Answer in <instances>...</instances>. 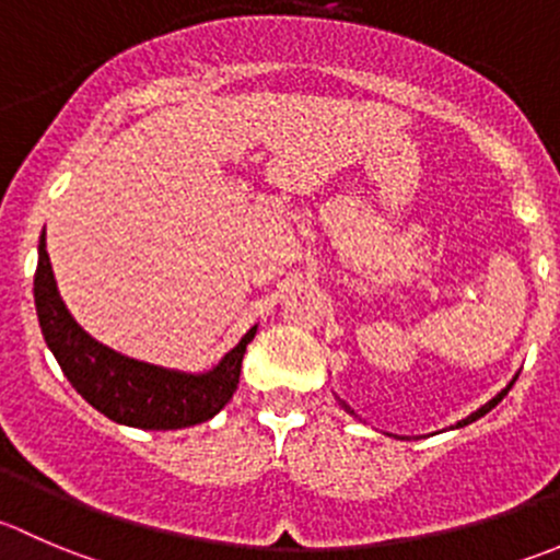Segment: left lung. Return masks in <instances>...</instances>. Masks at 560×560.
Wrapping results in <instances>:
<instances>
[{
  "mask_svg": "<svg viewBox=\"0 0 560 560\" xmlns=\"http://www.w3.org/2000/svg\"><path fill=\"white\" fill-rule=\"evenodd\" d=\"M512 385H514V380H512V383H509V385H506V388H503V390H501V394H498V396H492V399H490V401H487V405H481V407H479V410H476V412H470V416H468V418H463V421H457V424H454V430H459V427H468V424H474L476 418L487 416V412H490V410H492V407H495V405H498V401H501V399H503V396H506V394H509V388H512ZM345 410H347V412H352V410H350V407H347V405H345Z\"/></svg>",
  "mask_w": 560,
  "mask_h": 560,
  "instance_id": "left-lung-1",
  "label": "left lung"
}]
</instances>
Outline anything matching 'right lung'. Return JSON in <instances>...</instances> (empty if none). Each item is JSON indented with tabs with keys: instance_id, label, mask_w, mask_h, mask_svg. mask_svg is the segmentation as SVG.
I'll return each mask as SVG.
<instances>
[{
	"instance_id": "right-lung-1",
	"label": "right lung",
	"mask_w": 560,
	"mask_h": 560,
	"mask_svg": "<svg viewBox=\"0 0 560 560\" xmlns=\"http://www.w3.org/2000/svg\"><path fill=\"white\" fill-rule=\"evenodd\" d=\"M35 308L43 339L65 377L95 410L136 430H183L213 418L241 383V363L257 325L208 372H177L114 352L92 339L59 298L46 252V232L37 246Z\"/></svg>"
}]
</instances>
